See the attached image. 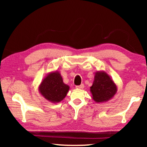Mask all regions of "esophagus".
Masks as SVG:
<instances>
[{"mask_svg": "<svg viewBox=\"0 0 147 147\" xmlns=\"http://www.w3.org/2000/svg\"><path fill=\"white\" fill-rule=\"evenodd\" d=\"M77 89H83V88H84V84H81L80 86H77L76 87Z\"/></svg>", "mask_w": 147, "mask_h": 147, "instance_id": "obj_1", "label": "esophagus"}]
</instances>
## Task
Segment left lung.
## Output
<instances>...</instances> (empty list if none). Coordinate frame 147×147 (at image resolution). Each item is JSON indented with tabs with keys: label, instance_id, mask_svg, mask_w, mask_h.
Returning <instances> with one entry per match:
<instances>
[{
	"label": "left lung",
	"instance_id": "1",
	"mask_svg": "<svg viewBox=\"0 0 147 147\" xmlns=\"http://www.w3.org/2000/svg\"><path fill=\"white\" fill-rule=\"evenodd\" d=\"M92 98L97 103H103L111 100L117 92V86L114 80L104 71L95 73L94 80L90 87Z\"/></svg>",
	"mask_w": 147,
	"mask_h": 147
}]
</instances>
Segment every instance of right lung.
<instances>
[{"mask_svg": "<svg viewBox=\"0 0 147 147\" xmlns=\"http://www.w3.org/2000/svg\"><path fill=\"white\" fill-rule=\"evenodd\" d=\"M41 95L52 103L62 101L69 92V86L64 84L59 71H53L47 74L39 86Z\"/></svg>", "mask_w": 147, "mask_h": 147, "instance_id": "obj_1", "label": "right lung"}]
</instances>
